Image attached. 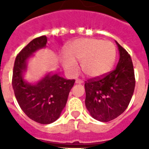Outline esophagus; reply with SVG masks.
Wrapping results in <instances>:
<instances>
[{"label":"esophagus","instance_id":"1","mask_svg":"<svg viewBox=\"0 0 149 149\" xmlns=\"http://www.w3.org/2000/svg\"><path fill=\"white\" fill-rule=\"evenodd\" d=\"M75 83L76 84H82L83 81L82 80H81V79H77V80L75 81Z\"/></svg>","mask_w":149,"mask_h":149}]
</instances>
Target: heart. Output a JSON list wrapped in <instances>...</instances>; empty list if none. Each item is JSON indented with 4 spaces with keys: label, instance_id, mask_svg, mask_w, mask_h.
Instances as JSON below:
<instances>
[{
    "label": "heart",
    "instance_id": "b5f03b06",
    "mask_svg": "<svg viewBox=\"0 0 149 149\" xmlns=\"http://www.w3.org/2000/svg\"><path fill=\"white\" fill-rule=\"evenodd\" d=\"M115 46L110 41L98 39H80L68 46V54H64L63 63L66 70L74 72L81 62V69L89 77H98L108 72L115 60Z\"/></svg>",
    "mask_w": 149,
    "mask_h": 149
}]
</instances>
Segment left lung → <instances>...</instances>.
<instances>
[{"label":"left lung","mask_w":149,"mask_h":149,"mask_svg":"<svg viewBox=\"0 0 149 149\" xmlns=\"http://www.w3.org/2000/svg\"><path fill=\"white\" fill-rule=\"evenodd\" d=\"M120 58L114 70L85 82V104L91 116L100 122H110L127 109L135 88L131 57L116 42Z\"/></svg>","instance_id":"8db88e82"}]
</instances>
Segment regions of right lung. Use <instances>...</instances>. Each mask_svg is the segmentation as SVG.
Wrapping results in <instances>:
<instances>
[{"mask_svg":"<svg viewBox=\"0 0 149 149\" xmlns=\"http://www.w3.org/2000/svg\"><path fill=\"white\" fill-rule=\"evenodd\" d=\"M47 37L33 39L18 54L13 67L12 84L21 109L32 120L47 125L60 117L75 80H66L57 74H48L36 85L24 81L22 72L26 60L36 51L46 46Z\"/></svg>","mask_w":149,"mask_h":149,"instance_id":"right-lung-1","label":"right lung"}]
</instances>
